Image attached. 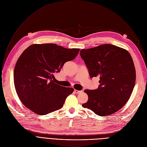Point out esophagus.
<instances>
[{"label":"esophagus","mask_w":147,"mask_h":147,"mask_svg":"<svg viewBox=\"0 0 147 147\" xmlns=\"http://www.w3.org/2000/svg\"><path fill=\"white\" fill-rule=\"evenodd\" d=\"M74 92L76 94H79L80 92H82V91H79V90H74Z\"/></svg>","instance_id":"esophagus-1"}]
</instances>
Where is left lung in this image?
Masks as SVG:
<instances>
[{"label":"left lung","instance_id":"left-lung-1","mask_svg":"<svg viewBox=\"0 0 147 147\" xmlns=\"http://www.w3.org/2000/svg\"><path fill=\"white\" fill-rule=\"evenodd\" d=\"M80 55L90 77L100 78L97 89L84 91L88 100L82 107L100 116H109L122 109L130 98L136 81L131 55L124 49L106 44L82 49Z\"/></svg>","mask_w":147,"mask_h":147}]
</instances>
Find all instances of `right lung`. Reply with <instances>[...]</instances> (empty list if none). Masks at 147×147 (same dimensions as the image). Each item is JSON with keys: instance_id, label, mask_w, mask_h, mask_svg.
<instances>
[{"instance_id": "obj_1", "label": "right lung", "mask_w": 147, "mask_h": 147, "mask_svg": "<svg viewBox=\"0 0 147 147\" xmlns=\"http://www.w3.org/2000/svg\"><path fill=\"white\" fill-rule=\"evenodd\" d=\"M80 49L56 44H34L26 49L14 69V85L22 104L34 113L45 115L61 109L74 88L55 83L54 73L74 59Z\"/></svg>"}]
</instances>
